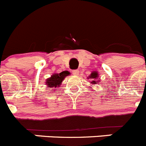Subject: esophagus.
Returning a JSON list of instances; mask_svg holds the SVG:
<instances>
[{"label": "esophagus", "instance_id": "obj_1", "mask_svg": "<svg viewBox=\"0 0 146 146\" xmlns=\"http://www.w3.org/2000/svg\"><path fill=\"white\" fill-rule=\"evenodd\" d=\"M72 74L73 75H78V74H79V71L78 70H72Z\"/></svg>", "mask_w": 146, "mask_h": 146}]
</instances>
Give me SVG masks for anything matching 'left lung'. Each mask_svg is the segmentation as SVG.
<instances>
[{
	"label": "left lung",
	"mask_w": 146,
	"mask_h": 146,
	"mask_svg": "<svg viewBox=\"0 0 146 146\" xmlns=\"http://www.w3.org/2000/svg\"><path fill=\"white\" fill-rule=\"evenodd\" d=\"M98 77V74H97V72H94L91 73V74L90 75V77H88V78H90V79H92L93 81L91 83H97V81H96L95 80Z\"/></svg>",
	"instance_id": "1"
}]
</instances>
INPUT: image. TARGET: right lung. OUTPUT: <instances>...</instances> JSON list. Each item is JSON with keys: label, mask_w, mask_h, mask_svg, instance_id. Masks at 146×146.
<instances>
[{"label": "right lung", "mask_w": 146, "mask_h": 146, "mask_svg": "<svg viewBox=\"0 0 146 146\" xmlns=\"http://www.w3.org/2000/svg\"><path fill=\"white\" fill-rule=\"evenodd\" d=\"M69 72L67 71L60 72V74H55L51 76L50 78L47 80L46 84L50 88H55L57 86H59L60 85V82L64 80L67 75H69Z\"/></svg>", "instance_id": "obj_1"}]
</instances>
